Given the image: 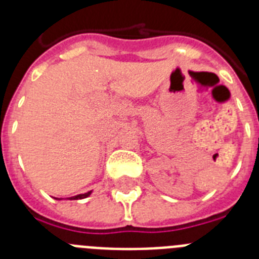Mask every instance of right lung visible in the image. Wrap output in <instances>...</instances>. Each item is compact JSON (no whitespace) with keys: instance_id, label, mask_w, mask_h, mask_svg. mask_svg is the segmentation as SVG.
<instances>
[{"instance_id":"add662e5","label":"right lung","mask_w":259,"mask_h":259,"mask_svg":"<svg viewBox=\"0 0 259 259\" xmlns=\"http://www.w3.org/2000/svg\"><path fill=\"white\" fill-rule=\"evenodd\" d=\"M91 193H92V191L87 192V193L83 194H77V196H74V197H70V200H81V198H87Z\"/></svg>"}]
</instances>
